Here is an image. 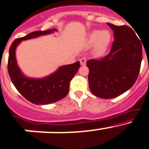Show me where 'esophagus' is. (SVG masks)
Instances as JSON below:
<instances>
[{
  "instance_id": "1",
  "label": "esophagus",
  "mask_w": 149,
  "mask_h": 149,
  "mask_svg": "<svg viewBox=\"0 0 149 149\" xmlns=\"http://www.w3.org/2000/svg\"><path fill=\"white\" fill-rule=\"evenodd\" d=\"M80 64H81V65H86V61H87V59L85 57H82V58H80Z\"/></svg>"
}]
</instances>
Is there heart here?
<instances>
[{"instance_id":"1","label":"heart","mask_w":149,"mask_h":149,"mask_svg":"<svg viewBox=\"0 0 149 149\" xmlns=\"http://www.w3.org/2000/svg\"><path fill=\"white\" fill-rule=\"evenodd\" d=\"M110 38V33L107 30H95L88 36V43L90 45L96 44L95 53L96 55H101L106 49Z\"/></svg>"}]
</instances>
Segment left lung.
Segmentation results:
<instances>
[{"mask_svg": "<svg viewBox=\"0 0 149 149\" xmlns=\"http://www.w3.org/2000/svg\"><path fill=\"white\" fill-rule=\"evenodd\" d=\"M108 25L114 36L110 53L103 58L87 61L90 90L102 99L115 98L133 86L143 57L142 41L133 29L126 25Z\"/></svg>", "mask_w": 149, "mask_h": 149, "instance_id": "obj_1", "label": "left lung"}]
</instances>
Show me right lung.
Returning a JSON list of instances; mask_svg holds the SVG:
<instances>
[{
  "label": "right lung",
  "mask_w": 149,
  "mask_h": 149,
  "mask_svg": "<svg viewBox=\"0 0 149 149\" xmlns=\"http://www.w3.org/2000/svg\"><path fill=\"white\" fill-rule=\"evenodd\" d=\"M56 29L45 31H35L24 37L15 40L10 46L8 58V73L14 86L24 97L36 104H47L62 100L69 92L70 82L79 70V61L62 66L47 77L36 79L23 75L15 58L16 47L21 41L36 38L56 31Z\"/></svg>",
  "instance_id": "obj_1"
}]
</instances>
